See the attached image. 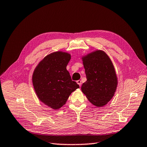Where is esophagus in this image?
<instances>
[{"instance_id": "obj_1", "label": "esophagus", "mask_w": 147, "mask_h": 147, "mask_svg": "<svg viewBox=\"0 0 147 147\" xmlns=\"http://www.w3.org/2000/svg\"><path fill=\"white\" fill-rule=\"evenodd\" d=\"M77 83L80 85V86H81V84H82V82H81V80H78V81H77Z\"/></svg>"}]
</instances>
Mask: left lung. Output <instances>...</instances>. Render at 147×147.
I'll list each match as a JSON object with an SVG mask.
<instances>
[{
  "label": "left lung",
  "mask_w": 147,
  "mask_h": 147,
  "mask_svg": "<svg viewBox=\"0 0 147 147\" xmlns=\"http://www.w3.org/2000/svg\"><path fill=\"white\" fill-rule=\"evenodd\" d=\"M87 81L81 91L90 102L100 107L114 96L117 86V78L114 65L108 55L96 50L82 58Z\"/></svg>",
  "instance_id": "obj_1"
}]
</instances>
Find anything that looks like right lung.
<instances>
[{"label": "right lung", "instance_id": "1", "mask_svg": "<svg viewBox=\"0 0 147 147\" xmlns=\"http://www.w3.org/2000/svg\"><path fill=\"white\" fill-rule=\"evenodd\" d=\"M70 59L67 53H52L41 60L33 72L32 82L36 96L53 109L64 106L71 92L80 88L66 69Z\"/></svg>", "mask_w": 147, "mask_h": 147}]
</instances>
